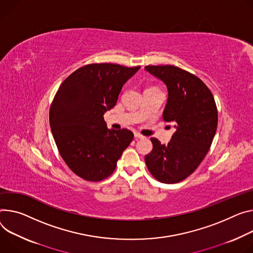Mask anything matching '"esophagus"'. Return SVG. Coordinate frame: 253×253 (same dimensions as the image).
<instances>
[{
    "mask_svg": "<svg viewBox=\"0 0 253 253\" xmlns=\"http://www.w3.org/2000/svg\"><path fill=\"white\" fill-rule=\"evenodd\" d=\"M134 137H135L136 139H142V138H144L143 135H141V134H139V133H137V132L134 133Z\"/></svg>",
    "mask_w": 253,
    "mask_h": 253,
    "instance_id": "esophagus-1",
    "label": "esophagus"
}]
</instances>
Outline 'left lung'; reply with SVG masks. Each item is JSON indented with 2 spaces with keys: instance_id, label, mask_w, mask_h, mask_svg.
Returning a JSON list of instances; mask_svg holds the SVG:
<instances>
[{
  "instance_id": "left-lung-1",
  "label": "left lung",
  "mask_w": 253,
  "mask_h": 253,
  "mask_svg": "<svg viewBox=\"0 0 253 253\" xmlns=\"http://www.w3.org/2000/svg\"><path fill=\"white\" fill-rule=\"evenodd\" d=\"M168 86L164 120L174 124L168 145L151 138L145 164L160 182L175 183L191 175L209 151L218 124V111L209 87L195 75L173 65H146Z\"/></svg>"
}]
</instances>
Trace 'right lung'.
<instances>
[{
  "label": "right lung",
  "mask_w": 253,
  "mask_h": 253,
  "mask_svg": "<svg viewBox=\"0 0 253 253\" xmlns=\"http://www.w3.org/2000/svg\"><path fill=\"white\" fill-rule=\"evenodd\" d=\"M139 68L86 64L56 91L49 110L51 132L64 163L80 177L88 181L109 177L133 140L128 129L109 130L104 114L116 105L123 84Z\"/></svg>",
  "instance_id": "1"
}]
</instances>
